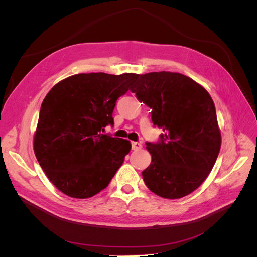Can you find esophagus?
Returning a JSON list of instances; mask_svg holds the SVG:
<instances>
[{
  "label": "esophagus",
  "mask_w": 257,
  "mask_h": 257,
  "mask_svg": "<svg viewBox=\"0 0 257 257\" xmlns=\"http://www.w3.org/2000/svg\"><path fill=\"white\" fill-rule=\"evenodd\" d=\"M143 147V145L138 142H132V149L133 150H139Z\"/></svg>",
  "instance_id": "34e87169"
}]
</instances>
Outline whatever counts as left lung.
<instances>
[{"label":"left lung","instance_id":"8db88e82","mask_svg":"<svg viewBox=\"0 0 257 257\" xmlns=\"http://www.w3.org/2000/svg\"><path fill=\"white\" fill-rule=\"evenodd\" d=\"M151 108L157 143L147 142L151 164L143 172L146 185L163 198L189 195L205 181L217 159L221 133L209 93L182 74L154 72L139 76L131 88Z\"/></svg>","mask_w":257,"mask_h":257}]
</instances>
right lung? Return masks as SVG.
Here are the masks:
<instances>
[{"mask_svg": "<svg viewBox=\"0 0 257 257\" xmlns=\"http://www.w3.org/2000/svg\"><path fill=\"white\" fill-rule=\"evenodd\" d=\"M135 74H78L60 81L43 100L34 152L54 186L74 198L104 190L131 150L126 139L104 134L116 100Z\"/></svg>", "mask_w": 257, "mask_h": 257, "instance_id": "obj_1", "label": "right lung"}]
</instances>
